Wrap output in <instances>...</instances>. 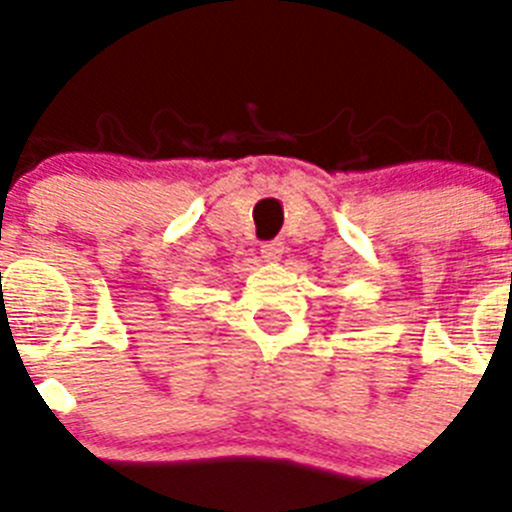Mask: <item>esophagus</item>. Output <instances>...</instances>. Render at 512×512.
<instances>
[{
	"mask_svg": "<svg viewBox=\"0 0 512 512\" xmlns=\"http://www.w3.org/2000/svg\"><path fill=\"white\" fill-rule=\"evenodd\" d=\"M260 255L265 262H278L280 255H283V242H265Z\"/></svg>",
	"mask_w": 512,
	"mask_h": 512,
	"instance_id": "esophagus-1",
	"label": "esophagus"
}]
</instances>
